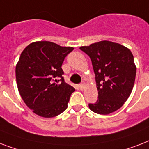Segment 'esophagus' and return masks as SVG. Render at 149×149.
<instances>
[{
    "label": "esophagus",
    "mask_w": 149,
    "mask_h": 149,
    "mask_svg": "<svg viewBox=\"0 0 149 149\" xmlns=\"http://www.w3.org/2000/svg\"><path fill=\"white\" fill-rule=\"evenodd\" d=\"M79 89L81 90V91H83L84 88H85V84H79Z\"/></svg>",
    "instance_id": "obj_1"
}]
</instances>
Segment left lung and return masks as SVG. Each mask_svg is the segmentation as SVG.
I'll return each instance as SVG.
<instances>
[{
  "instance_id": "1",
  "label": "left lung",
  "mask_w": 149,
  "mask_h": 149,
  "mask_svg": "<svg viewBox=\"0 0 149 149\" xmlns=\"http://www.w3.org/2000/svg\"><path fill=\"white\" fill-rule=\"evenodd\" d=\"M79 49L91 58L98 91L97 101L89 107L99 114L113 113L123 106L134 86L136 66L132 52L106 40Z\"/></svg>"
}]
</instances>
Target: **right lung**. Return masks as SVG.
<instances>
[{
	"label": "right lung",
	"mask_w": 149,
	"mask_h": 149,
	"mask_svg": "<svg viewBox=\"0 0 149 149\" xmlns=\"http://www.w3.org/2000/svg\"><path fill=\"white\" fill-rule=\"evenodd\" d=\"M74 49L48 41L29 44L20 56L15 69L17 89L33 113L53 118L67 108L75 89L65 83L64 58Z\"/></svg>",
	"instance_id": "add662e5"
}]
</instances>
